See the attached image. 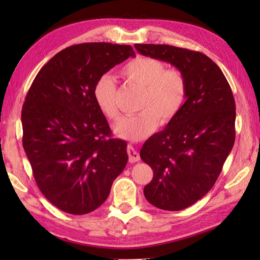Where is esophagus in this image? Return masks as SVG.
I'll return each instance as SVG.
<instances>
[{"label":"esophagus","instance_id":"1","mask_svg":"<svg viewBox=\"0 0 260 260\" xmlns=\"http://www.w3.org/2000/svg\"><path fill=\"white\" fill-rule=\"evenodd\" d=\"M127 153H128V160L129 162H136L140 160V155L139 152L135 150V148L133 146H131V144H128L127 146Z\"/></svg>","mask_w":260,"mask_h":260}]
</instances>
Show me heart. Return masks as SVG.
<instances>
[{"mask_svg":"<svg viewBox=\"0 0 260 260\" xmlns=\"http://www.w3.org/2000/svg\"><path fill=\"white\" fill-rule=\"evenodd\" d=\"M121 76L143 89L139 114L122 118L113 127L118 138L142 141L157 129L158 124L166 125L178 116L187 96V82L175 69H166L161 60L152 57H138L121 69ZM118 87L114 78L104 74L96 81L93 98L103 116L117 120Z\"/></svg>","mask_w":260,"mask_h":260,"instance_id":"heart-1","label":"heart"}]
</instances>
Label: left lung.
I'll return each mask as SVG.
<instances>
[{"mask_svg": "<svg viewBox=\"0 0 260 260\" xmlns=\"http://www.w3.org/2000/svg\"><path fill=\"white\" fill-rule=\"evenodd\" d=\"M135 48L141 55L173 65L186 79L182 109L140 151L153 171L143 189L149 203L167 211L186 209L213 187L234 146V96L221 70L202 52L167 45Z\"/></svg>", "mask_w": 260, "mask_h": 260, "instance_id": "left-lung-1", "label": "left lung"}]
</instances>
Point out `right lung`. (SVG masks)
<instances>
[{"label":"right lung","mask_w":260,"mask_h":260,"mask_svg":"<svg viewBox=\"0 0 260 260\" xmlns=\"http://www.w3.org/2000/svg\"><path fill=\"white\" fill-rule=\"evenodd\" d=\"M134 57L131 46L65 48L37 74L21 110L23 147L39 189L56 208L86 214L108 199L128 160L93 98L103 74Z\"/></svg>","instance_id":"1"}]
</instances>
